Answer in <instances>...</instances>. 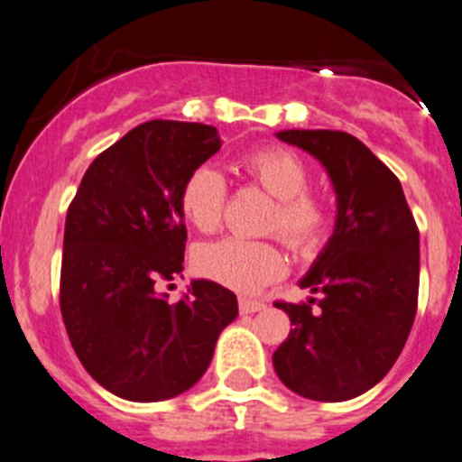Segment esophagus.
Returning <instances> with one entry per match:
<instances>
[{"label": "esophagus", "instance_id": "34e87169", "mask_svg": "<svg viewBox=\"0 0 462 462\" xmlns=\"http://www.w3.org/2000/svg\"><path fill=\"white\" fill-rule=\"evenodd\" d=\"M266 304L262 300H248V298H241L239 300V311L241 313H254V311H262Z\"/></svg>", "mask_w": 462, "mask_h": 462}]
</instances>
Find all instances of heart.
Masks as SVG:
<instances>
[{"instance_id":"heart-1","label":"heart","mask_w":462,"mask_h":462,"mask_svg":"<svg viewBox=\"0 0 462 462\" xmlns=\"http://www.w3.org/2000/svg\"><path fill=\"white\" fill-rule=\"evenodd\" d=\"M245 176L275 196V208L266 232H275L291 250L313 254L329 235L331 212L322 196L309 189V167L284 146H262L241 158ZM227 185L212 164L191 169L180 187L182 217L200 232H214L223 221ZM284 254L273 241H250L241 236L214 241L196 254V268L208 280L239 293H253L284 273Z\"/></svg>"}]
</instances>
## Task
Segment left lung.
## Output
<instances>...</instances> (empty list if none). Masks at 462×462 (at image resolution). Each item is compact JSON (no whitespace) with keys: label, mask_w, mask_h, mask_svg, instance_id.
<instances>
[{"label":"left lung","mask_w":462,"mask_h":462,"mask_svg":"<svg viewBox=\"0 0 462 462\" xmlns=\"http://www.w3.org/2000/svg\"><path fill=\"white\" fill-rule=\"evenodd\" d=\"M277 137L320 160L334 182L338 217L329 244L300 282L316 298L275 302L293 329L273 365L282 383L307 400H352L386 377L413 327L418 223L395 173L355 135L282 131Z\"/></svg>","instance_id":"1"}]
</instances>
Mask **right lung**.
I'll use <instances>...</instances> for the list:
<instances>
[{"label":"right lung","instance_id":"1","mask_svg":"<svg viewBox=\"0 0 462 462\" xmlns=\"http://www.w3.org/2000/svg\"><path fill=\"white\" fill-rule=\"evenodd\" d=\"M221 149L214 126L153 119L98 153L65 218L60 313L89 377L131 402H162L205 374L236 295L191 282L171 302L158 293L182 273L187 227L180 187Z\"/></svg>","mask_w":462,"mask_h":462}]
</instances>
